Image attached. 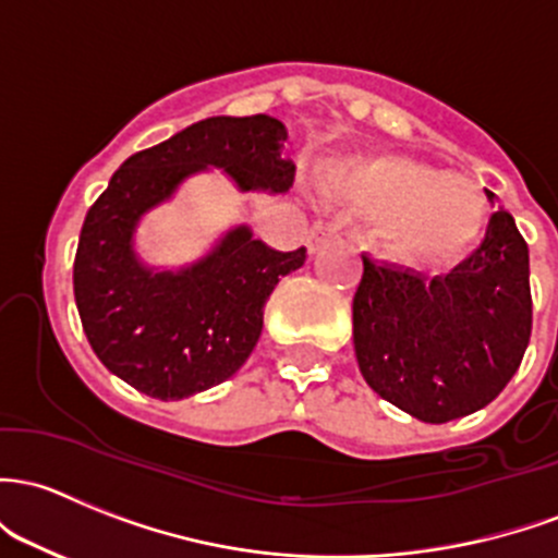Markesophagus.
<instances>
[{"label": "esophagus", "mask_w": 558, "mask_h": 558, "mask_svg": "<svg viewBox=\"0 0 558 558\" xmlns=\"http://www.w3.org/2000/svg\"><path fill=\"white\" fill-rule=\"evenodd\" d=\"M339 238V225L337 221H315L307 232V248L310 254H315L318 248H324L326 243Z\"/></svg>", "instance_id": "esophagus-1"}]
</instances>
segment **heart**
<instances>
[{
	"mask_svg": "<svg viewBox=\"0 0 558 558\" xmlns=\"http://www.w3.org/2000/svg\"><path fill=\"white\" fill-rule=\"evenodd\" d=\"M320 197L379 214L387 248L403 262L460 256L486 227V201L473 181L401 155L337 157L315 175Z\"/></svg>",
	"mask_w": 558,
	"mask_h": 558,
	"instance_id": "1",
	"label": "heart"
}]
</instances>
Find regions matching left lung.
I'll return each mask as SVG.
<instances>
[{"label":"left lung","mask_w":558,"mask_h":558,"mask_svg":"<svg viewBox=\"0 0 558 558\" xmlns=\"http://www.w3.org/2000/svg\"><path fill=\"white\" fill-rule=\"evenodd\" d=\"M532 333L530 248L508 210L447 275L363 256L353 299L357 368L377 396L422 422L465 417L495 401Z\"/></svg>","instance_id":"obj_1"}]
</instances>
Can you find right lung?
I'll return each mask as SVG.
<instances>
[{
  "label": "right lung",
  "mask_w": 558,
  "mask_h": 558,
  "mask_svg": "<svg viewBox=\"0 0 558 558\" xmlns=\"http://www.w3.org/2000/svg\"><path fill=\"white\" fill-rule=\"evenodd\" d=\"M286 138L267 114L208 117L128 157L87 210L74 256L80 320L98 361L138 392L181 401L230 379L259 342L278 280L307 259V248L283 254L240 225L201 262L157 272L133 251L141 216L208 166L240 192H286L296 171L280 155Z\"/></svg>",
  "instance_id": "right-lung-1"
}]
</instances>
